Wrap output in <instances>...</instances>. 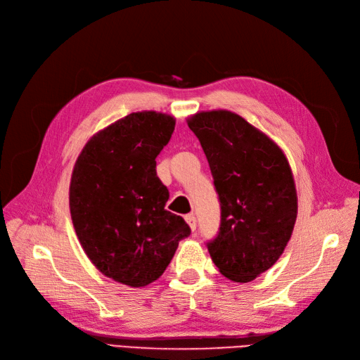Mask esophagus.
Instances as JSON below:
<instances>
[{
    "instance_id": "1",
    "label": "esophagus",
    "mask_w": 360,
    "mask_h": 360,
    "mask_svg": "<svg viewBox=\"0 0 360 360\" xmlns=\"http://www.w3.org/2000/svg\"><path fill=\"white\" fill-rule=\"evenodd\" d=\"M184 219H186V222L189 224L192 231L197 230V217H195L193 214H186V216H184Z\"/></svg>"
}]
</instances>
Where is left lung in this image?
Wrapping results in <instances>:
<instances>
[{"label": "left lung", "mask_w": 360, "mask_h": 360, "mask_svg": "<svg viewBox=\"0 0 360 360\" xmlns=\"http://www.w3.org/2000/svg\"><path fill=\"white\" fill-rule=\"evenodd\" d=\"M209 160L221 225L207 242L221 274L249 282L284 252L297 217V193L282 150L230 111L195 114L188 122Z\"/></svg>", "instance_id": "8db88e82"}]
</instances>
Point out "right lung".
<instances>
[{
  "instance_id": "obj_1",
  "label": "right lung",
  "mask_w": 360,
  "mask_h": 360,
  "mask_svg": "<svg viewBox=\"0 0 360 360\" xmlns=\"http://www.w3.org/2000/svg\"><path fill=\"white\" fill-rule=\"evenodd\" d=\"M176 127L171 115L134 112L96 134L82 148L70 181V214L86 257L120 284L156 281L191 234L165 210L169 192L156 158Z\"/></svg>"
}]
</instances>
